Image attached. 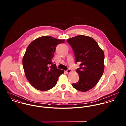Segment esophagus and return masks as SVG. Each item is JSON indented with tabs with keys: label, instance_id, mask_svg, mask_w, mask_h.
I'll return each instance as SVG.
<instances>
[{
	"label": "esophagus",
	"instance_id": "1",
	"mask_svg": "<svg viewBox=\"0 0 126 126\" xmlns=\"http://www.w3.org/2000/svg\"><path fill=\"white\" fill-rule=\"evenodd\" d=\"M66 72L67 73H70L72 72V70H71V69H67V70L66 71Z\"/></svg>",
	"mask_w": 126,
	"mask_h": 126
}]
</instances>
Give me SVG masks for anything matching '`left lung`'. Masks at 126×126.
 Returning <instances> with one entry per match:
<instances>
[{
  "instance_id": "left-lung-1",
  "label": "left lung",
  "mask_w": 126,
  "mask_h": 126,
  "mask_svg": "<svg viewBox=\"0 0 126 126\" xmlns=\"http://www.w3.org/2000/svg\"><path fill=\"white\" fill-rule=\"evenodd\" d=\"M74 51L76 63H80L77 69L79 79L73 87L78 91L86 92L98 83L104 69V53L92 37L78 35L67 40Z\"/></svg>"
}]
</instances>
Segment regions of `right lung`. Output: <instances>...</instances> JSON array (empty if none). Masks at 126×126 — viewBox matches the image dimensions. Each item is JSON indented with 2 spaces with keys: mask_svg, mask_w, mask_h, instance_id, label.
Returning <instances> with one entry per match:
<instances>
[{
  "mask_svg": "<svg viewBox=\"0 0 126 126\" xmlns=\"http://www.w3.org/2000/svg\"><path fill=\"white\" fill-rule=\"evenodd\" d=\"M64 42L63 39L42 36L28 47L23 58V66L27 79L36 89L45 91L52 88L59 77L64 73L52 62L57 46Z\"/></svg>",
  "mask_w": 126,
  "mask_h": 126,
  "instance_id": "obj_1",
  "label": "right lung"
}]
</instances>
